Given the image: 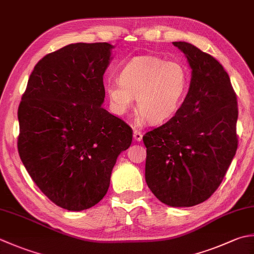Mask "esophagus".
<instances>
[{
    "mask_svg": "<svg viewBox=\"0 0 254 254\" xmlns=\"http://www.w3.org/2000/svg\"><path fill=\"white\" fill-rule=\"evenodd\" d=\"M133 137H134V140H135L136 142H141L143 135H142V133H141L140 131L134 130V132H133Z\"/></svg>",
    "mask_w": 254,
    "mask_h": 254,
    "instance_id": "34e87169",
    "label": "esophagus"
}]
</instances>
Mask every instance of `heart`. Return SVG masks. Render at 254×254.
<instances>
[{
  "label": "heart",
  "instance_id": "heart-1",
  "mask_svg": "<svg viewBox=\"0 0 254 254\" xmlns=\"http://www.w3.org/2000/svg\"><path fill=\"white\" fill-rule=\"evenodd\" d=\"M190 73L183 64L154 56L134 57L122 67L119 82H109L106 91L119 116L136 107L142 121L160 124L175 116L185 99Z\"/></svg>",
  "mask_w": 254,
  "mask_h": 254
}]
</instances>
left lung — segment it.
Returning <instances> with one entry per match:
<instances>
[{
  "instance_id": "8db88e82",
  "label": "left lung",
  "mask_w": 254,
  "mask_h": 254,
  "mask_svg": "<svg viewBox=\"0 0 254 254\" xmlns=\"http://www.w3.org/2000/svg\"><path fill=\"white\" fill-rule=\"evenodd\" d=\"M173 44L187 58L190 84L175 116L143 136L145 181L165 205L191 207L216 191L236 155L238 103L219 62L190 43Z\"/></svg>"
}]
</instances>
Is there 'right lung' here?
<instances>
[{
	"label": "right lung",
	"mask_w": 254,
	"mask_h": 254,
	"mask_svg": "<svg viewBox=\"0 0 254 254\" xmlns=\"http://www.w3.org/2000/svg\"><path fill=\"white\" fill-rule=\"evenodd\" d=\"M113 48L77 43L46 55L19 103V157L39 190L64 209L97 205L118 156L132 143V128L101 107Z\"/></svg>",
	"instance_id": "right-lung-1"
}]
</instances>
